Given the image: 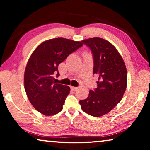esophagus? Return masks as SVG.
I'll return each mask as SVG.
<instances>
[{"instance_id": "34e87169", "label": "esophagus", "mask_w": 150, "mask_h": 150, "mask_svg": "<svg viewBox=\"0 0 150 150\" xmlns=\"http://www.w3.org/2000/svg\"><path fill=\"white\" fill-rule=\"evenodd\" d=\"M71 89L73 90V91H76V90L78 89V87H71Z\"/></svg>"}]
</instances>
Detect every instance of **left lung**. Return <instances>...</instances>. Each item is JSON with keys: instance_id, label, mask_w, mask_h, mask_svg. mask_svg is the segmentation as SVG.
<instances>
[{"instance_id": "8db88e82", "label": "left lung", "mask_w": 150, "mask_h": 150, "mask_svg": "<svg viewBox=\"0 0 150 150\" xmlns=\"http://www.w3.org/2000/svg\"><path fill=\"white\" fill-rule=\"evenodd\" d=\"M89 47L93 59V74L98 87L90 90L88 97L80 100L84 112L93 117L109 112L122 99L127 86L124 61L117 49L104 39L92 38L82 41Z\"/></svg>"}]
</instances>
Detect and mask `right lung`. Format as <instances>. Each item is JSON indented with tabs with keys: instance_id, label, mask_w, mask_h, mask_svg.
Masks as SVG:
<instances>
[{
	"instance_id": "obj_1",
	"label": "right lung",
	"mask_w": 150,
	"mask_h": 150,
	"mask_svg": "<svg viewBox=\"0 0 150 150\" xmlns=\"http://www.w3.org/2000/svg\"><path fill=\"white\" fill-rule=\"evenodd\" d=\"M83 45L82 42L58 38L42 43L33 52L24 72V88L38 112L50 116L62 110L70 88L56 83L54 76L60 75L59 65Z\"/></svg>"
}]
</instances>
